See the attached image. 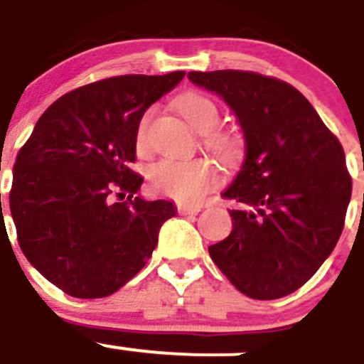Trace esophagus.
<instances>
[{"instance_id": "obj_1", "label": "esophagus", "mask_w": 364, "mask_h": 364, "mask_svg": "<svg viewBox=\"0 0 364 364\" xmlns=\"http://www.w3.org/2000/svg\"><path fill=\"white\" fill-rule=\"evenodd\" d=\"M201 210L200 205H178L179 214H198Z\"/></svg>"}]
</instances>
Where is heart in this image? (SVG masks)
<instances>
[{
  "label": "heart",
  "mask_w": 364,
  "mask_h": 364,
  "mask_svg": "<svg viewBox=\"0 0 364 364\" xmlns=\"http://www.w3.org/2000/svg\"><path fill=\"white\" fill-rule=\"evenodd\" d=\"M179 112L194 129L205 134V146L221 161H232L238 156V137L229 132L214 129L220 122V109L213 99L200 93H188L178 102ZM150 112L144 113L137 126V148L148 143ZM151 188L179 203H198L218 183V172L207 159H163L148 172Z\"/></svg>",
  "instance_id": "b5f03b06"
}]
</instances>
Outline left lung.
Wrapping results in <instances>:
<instances>
[{"label": "left lung", "mask_w": 364, "mask_h": 364, "mask_svg": "<svg viewBox=\"0 0 364 364\" xmlns=\"http://www.w3.org/2000/svg\"><path fill=\"white\" fill-rule=\"evenodd\" d=\"M236 113L245 161L223 192L232 230L208 247L230 284L257 300L304 286L339 240L352 176L339 139L296 87L260 73L191 71Z\"/></svg>", "instance_id": "1"}]
</instances>
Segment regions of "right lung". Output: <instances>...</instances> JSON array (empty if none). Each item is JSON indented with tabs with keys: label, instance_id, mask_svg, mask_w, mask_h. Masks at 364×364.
<instances>
[{
	"label": "right lung",
	"instance_id": "right-lung-1",
	"mask_svg": "<svg viewBox=\"0 0 364 364\" xmlns=\"http://www.w3.org/2000/svg\"><path fill=\"white\" fill-rule=\"evenodd\" d=\"M183 77L121 75L77 87L47 107L18 151L9 194L18 243L68 295L100 299L121 289L176 216L170 201L135 198L143 178L129 164L143 113ZM124 195L126 202L114 200Z\"/></svg>",
	"mask_w": 364,
	"mask_h": 364
}]
</instances>
